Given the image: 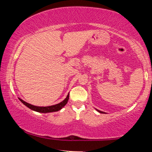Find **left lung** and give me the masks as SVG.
Listing matches in <instances>:
<instances>
[{
    "mask_svg": "<svg viewBox=\"0 0 152 152\" xmlns=\"http://www.w3.org/2000/svg\"><path fill=\"white\" fill-rule=\"evenodd\" d=\"M96 110L97 111H98V112H99V113H102V114H104V113L105 112H104V111H99V110H98V109H96Z\"/></svg>",
    "mask_w": 152,
    "mask_h": 152,
    "instance_id": "left-lung-1",
    "label": "left lung"
}]
</instances>
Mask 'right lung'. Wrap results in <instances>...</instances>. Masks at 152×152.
I'll return each instance as SVG.
<instances>
[{
    "label": "right lung",
    "mask_w": 152,
    "mask_h": 152,
    "mask_svg": "<svg viewBox=\"0 0 152 152\" xmlns=\"http://www.w3.org/2000/svg\"><path fill=\"white\" fill-rule=\"evenodd\" d=\"M69 93L68 94L66 98L64 99V101L61 102H60L59 104H55V105H52V106H34L32 105V104H28V103L24 102L23 100H22L21 99L19 98V100L24 105L27 106L28 108L33 110V111H37V112H40V113H43V114H46V113H50V112H55V111H58L59 110H61L64 107V106L67 104L68 101H69Z\"/></svg>",
    "instance_id": "add662e5"
}]
</instances>
